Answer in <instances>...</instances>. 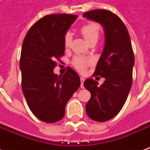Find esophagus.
<instances>
[{
  "instance_id": "34e87169",
  "label": "esophagus",
  "mask_w": 150,
  "mask_h": 150,
  "mask_svg": "<svg viewBox=\"0 0 150 150\" xmlns=\"http://www.w3.org/2000/svg\"><path fill=\"white\" fill-rule=\"evenodd\" d=\"M83 82H84V78H83V77H81L80 78V83H81V88H83Z\"/></svg>"
}]
</instances>
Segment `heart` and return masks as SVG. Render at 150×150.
<instances>
[{
	"instance_id": "1",
	"label": "heart",
	"mask_w": 150,
	"mask_h": 150,
	"mask_svg": "<svg viewBox=\"0 0 150 150\" xmlns=\"http://www.w3.org/2000/svg\"><path fill=\"white\" fill-rule=\"evenodd\" d=\"M82 35L83 36L84 39L87 41V42L89 43L92 41H97L99 38V27L94 22H89L83 25L80 30ZM71 35L70 34H67L64 37L63 44L66 48H67L71 45ZM90 60L83 59V58H75L72 64L79 71H84L88 64L90 63Z\"/></svg>"
}]
</instances>
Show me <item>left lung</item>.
<instances>
[{
	"label": "left lung",
	"mask_w": 150,
	"mask_h": 150,
	"mask_svg": "<svg viewBox=\"0 0 150 150\" xmlns=\"http://www.w3.org/2000/svg\"><path fill=\"white\" fill-rule=\"evenodd\" d=\"M83 17L103 26L105 43L93 75L105 79L99 86L93 79L83 83L91 98L86 104L88 116L104 122L116 116L125 103L132 87L134 54L129 32L120 18L104 9L87 12Z\"/></svg>",
	"instance_id": "left-lung-1"
}]
</instances>
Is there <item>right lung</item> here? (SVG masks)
<instances>
[{
    "mask_svg": "<svg viewBox=\"0 0 150 150\" xmlns=\"http://www.w3.org/2000/svg\"><path fill=\"white\" fill-rule=\"evenodd\" d=\"M76 15H46L30 29L21 47V87L30 111L40 120L54 123L65 115L67 103L80 86L78 74L69 67L54 73L56 59L64 54L63 40Z\"/></svg>",
    "mask_w": 150,
    "mask_h": 150,
    "instance_id": "1",
    "label": "right lung"
}]
</instances>
